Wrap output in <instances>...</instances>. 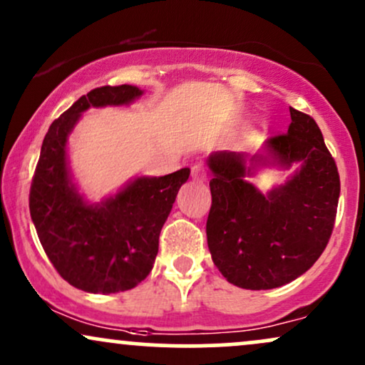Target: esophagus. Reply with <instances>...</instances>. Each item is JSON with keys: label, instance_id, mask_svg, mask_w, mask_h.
<instances>
[{"label": "esophagus", "instance_id": "obj_1", "mask_svg": "<svg viewBox=\"0 0 365 365\" xmlns=\"http://www.w3.org/2000/svg\"><path fill=\"white\" fill-rule=\"evenodd\" d=\"M192 178L200 180V182H206V180H207V170L204 168V165L197 163V165L192 166Z\"/></svg>", "mask_w": 365, "mask_h": 365}]
</instances>
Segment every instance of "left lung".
<instances>
[{
	"label": "left lung",
	"instance_id": "8db88e82",
	"mask_svg": "<svg viewBox=\"0 0 365 365\" xmlns=\"http://www.w3.org/2000/svg\"><path fill=\"white\" fill-rule=\"evenodd\" d=\"M292 123L257 153L217 150L207 158L212 195L207 247L226 282L271 290L302 276L328 245L340 197L336 165L317 123L290 108ZM297 170L262 195L249 178L262 168Z\"/></svg>",
	"mask_w": 365,
	"mask_h": 365
}]
</instances>
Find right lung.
Returning <instances> with one entry per match:
<instances>
[{"label":"right lung","mask_w":365,"mask_h":365,"mask_svg":"<svg viewBox=\"0 0 365 365\" xmlns=\"http://www.w3.org/2000/svg\"><path fill=\"white\" fill-rule=\"evenodd\" d=\"M144 91L98 87L75 101L46 133L29 207L46 255L63 279L89 293L137 287L153 269L159 233L190 170L165 177H135L115 194L92 202L75 183L68 137L91 108L127 106Z\"/></svg>","instance_id":"1"}]
</instances>
